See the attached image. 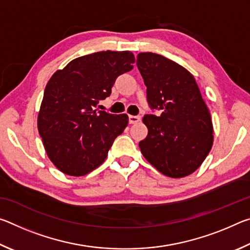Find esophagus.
Instances as JSON below:
<instances>
[{
	"label": "esophagus",
	"mask_w": 250,
	"mask_h": 250,
	"mask_svg": "<svg viewBox=\"0 0 250 250\" xmlns=\"http://www.w3.org/2000/svg\"><path fill=\"white\" fill-rule=\"evenodd\" d=\"M141 120V117L140 116H129V124L133 125V124H137Z\"/></svg>",
	"instance_id": "esophagus-1"
}]
</instances>
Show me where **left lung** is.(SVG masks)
I'll list each match as a JSON object with an SVG mask.
<instances>
[{"label": "left lung", "mask_w": 250, "mask_h": 250, "mask_svg": "<svg viewBox=\"0 0 250 250\" xmlns=\"http://www.w3.org/2000/svg\"><path fill=\"white\" fill-rule=\"evenodd\" d=\"M137 66L146 99L161 116L146 115V138L139 146L162 174L184 177L200 167L213 146V125L193 75L161 55L140 53Z\"/></svg>", "instance_id": "left-lung-1"}]
</instances>
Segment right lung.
Returning a JSON list of instances; mask_svg holds the SVG:
<instances>
[{"instance_id": "1", "label": "right lung", "mask_w": 250, "mask_h": 250, "mask_svg": "<svg viewBox=\"0 0 250 250\" xmlns=\"http://www.w3.org/2000/svg\"><path fill=\"white\" fill-rule=\"evenodd\" d=\"M134 55L98 52L71 61L46 84L37 126L48 158L59 171L82 176L98 167L129 118L97 111L118 76L133 68Z\"/></svg>"}]
</instances>
